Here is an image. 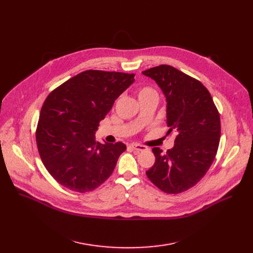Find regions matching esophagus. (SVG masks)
I'll return each mask as SVG.
<instances>
[{"label": "esophagus", "instance_id": "34e87169", "mask_svg": "<svg viewBox=\"0 0 253 253\" xmlns=\"http://www.w3.org/2000/svg\"><path fill=\"white\" fill-rule=\"evenodd\" d=\"M131 148L133 149L134 151H136V152H141V151H144V150H148V148H147V147H144V145L137 144V143L131 144Z\"/></svg>", "mask_w": 253, "mask_h": 253}]
</instances>
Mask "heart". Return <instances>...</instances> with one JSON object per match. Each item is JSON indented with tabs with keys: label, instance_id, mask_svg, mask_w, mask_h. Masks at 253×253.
Wrapping results in <instances>:
<instances>
[{
	"label": "heart",
	"instance_id": "1",
	"mask_svg": "<svg viewBox=\"0 0 253 253\" xmlns=\"http://www.w3.org/2000/svg\"><path fill=\"white\" fill-rule=\"evenodd\" d=\"M152 94H157L156 91L151 88V87H141L138 89L137 91V96H138V99L139 98H142V97H145V96H149V95H152Z\"/></svg>",
	"mask_w": 253,
	"mask_h": 253
}]
</instances>
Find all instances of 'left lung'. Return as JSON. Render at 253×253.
Returning <instances> with one entry per match:
<instances>
[{"label": "left lung", "mask_w": 253, "mask_h": 253, "mask_svg": "<svg viewBox=\"0 0 253 253\" xmlns=\"http://www.w3.org/2000/svg\"><path fill=\"white\" fill-rule=\"evenodd\" d=\"M160 87L166 98L167 134L175 132L174 147L165 154L154 148L155 164L149 179L168 194L189 190L213 162L220 138V119L209 91L198 80L162 64L142 72Z\"/></svg>", "instance_id": "left-lung-1"}]
</instances>
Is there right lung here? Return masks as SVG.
I'll return each instance as SVG.
<instances>
[{"label":"right lung","mask_w":253,"mask_h":253,"mask_svg":"<svg viewBox=\"0 0 253 253\" xmlns=\"http://www.w3.org/2000/svg\"><path fill=\"white\" fill-rule=\"evenodd\" d=\"M134 74L86 71L46 98L37 127V145L49 173L63 187L85 193L108 179L125 150L123 142L99 143L95 132Z\"/></svg>","instance_id":"1"}]
</instances>
